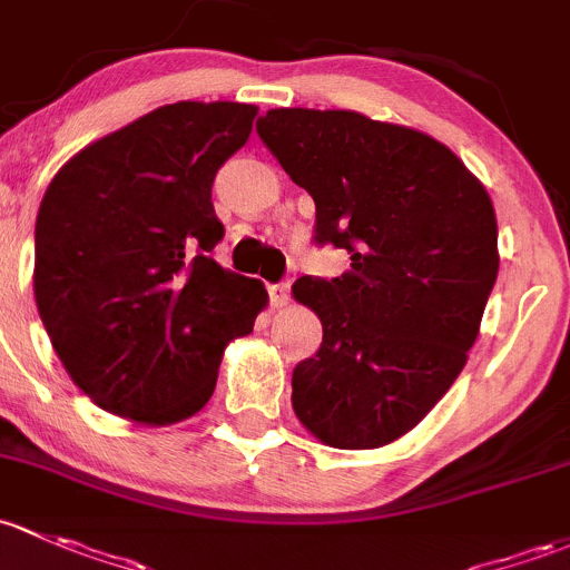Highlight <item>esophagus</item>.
I'll use <instances>...</instances> for the list:
<instances>
[{"label":"esophagus","instance_id":"esophagus-1","mask_svg":"<svg viewBox=\"0 0 570 570\" xmlns=\"http://www.w3.org/2000/svg\"><path fill=\"white\" fill-rule=\"evenodd\" d=\"M267 292H269V305H273V308H284V305L289 303V284H273Z\"/></svg>","mask_w":570,"mask_h":570}]
</instances>
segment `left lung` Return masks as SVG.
<instances>
[{
    "mask_svg": "<svg viewBox=\"0 0 570 570\" xmlns=\"http://www.w3.org/2000/svg\"><path fill=\"white\" fill-rule=\"evenodd\" d=\"M256 134L314 199L316 243L352 259L292 286L322 322L292 374L295 415L325 445H387L448 393L481 331L500 269L487 188L445 144L357 111L273 109Z\"/></svg>",
    "mask_w": 570,
    "mask_h": 570,
    "instance_id": "left-lung-1",
    "label": "left lung"
}]
</instances>
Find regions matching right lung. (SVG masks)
Wrapping results in <instances>:
<instances>
[{"label": "right lung", "instance_id": "obj_1", "mask_svg": "<svg viewBox=\"0 0 570 570\" xmlns=\"http://www.w3.org/2000/svg\"><path fill=\"white\" fill-rule=\"evenodd\" d=\"M256 106H160L83 147L35 224V303L70 380L149 426L196 415L226 344L254 331L262 281L209 256L224 237L213 179L248 141Z\"/></svg>", "mask_w": 570, "mask_h": 570}]
</instances>
